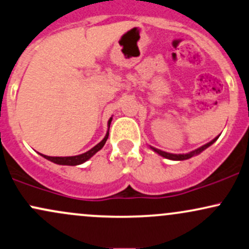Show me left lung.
Here are the masks:
<instances>
[{"label":"left lung","mask_w":249,"mask_h":249,"mask_svg":"<svg viewBox=\"0 0 249 249\" xmlns=\"http://www.w3.org/2000/svg\"><path fill=\"white\" fill-rule=\"evenodd\" d=\"M217 138H218V136H217V137H215L214 139H213L212 142H209V143L204 144V145H202L201 147H198V149L194 150V151L189 152V154H178V155H177V154H169V152L162 151V150H158V149H156V147H152V146H150V147H151V149L154 150L155 152H157L158 155H160V156H162V157H164V158H168V160H189V158L194 157V156L201 154V152L203 151V150H206L207 147H209L210 145H212L213 143H214V142H216Z\"/></svg>","instance_id":"left-lung-1"}]
</instances>
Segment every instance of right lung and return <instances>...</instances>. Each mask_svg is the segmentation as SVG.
<instances>
[{
    "instance_id": "add662e5",
    "label": "right lung",
    "mask_w": 249,
    "mask_h": 249,
    "mask_svg": "<svg viewBox=\"0 0 249 249\" xmlns=\"http://www.w3.org/2000/svg\"><path fill=\"white\" fill-rule=\"evenodd\" d=\"M111 122H112V118H110V120H108V129H110ZM107 138H108V131L106 132L105 137H104V139L102 142H100V143H98L97 145H95L94 147H92V149L89 150L87 152H84V154L78 155V156H70V157H51V156H46V155H42V154H41V156H42V157H45L46 160H51V162L55 163V164H60V165H79V164H83V163L86 162V160H89V158L92 157V156L97 154L99 150H102V147L105 145Z\"/></svg>"
}]
</instances>
